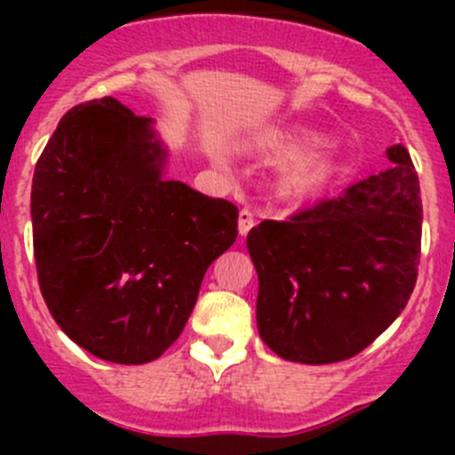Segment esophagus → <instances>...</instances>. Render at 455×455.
I'll return each instance as SVG.
<instances>
[{
    "instance_id": "1",
    "label": "esophagus",
    "mask_w": 455,
    "mask_h": 455,
    "mask_svg": "<svg viewBox=\"0 0 455 455\" xmlns=\"http://www.w3.org/2000/svg\"><path fill=\"white\" fill-rule=\"evenodd\" d=\"M252 228H255V214H252L251 209H241L239 212V235L246 236Z\"/></svg>"
}]
</instances>
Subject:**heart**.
<instances>
[{
    "mask_svg": "<svg viewBox=\"0 0 455 455\" xmlns=\"http://www.w3.org/2000/svg\"><path fill=\"white\" fill-rule=\"evenodd\" d=\"M315 140L316 136L307 132H287L268 136L262 143V150L273 159H291L280 175V191L291 203H307L316 198L331 184L335 172L331 152L316 148L300 155Z\"/></svg>",
    "mask_w": 455,
    "mask_h": 455,
    "instance_id": "1",
    "label": "heart"
}]
</instances>
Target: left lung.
<instances>
[{"instance_id":"1","label":"left lung","mask_w":455,"mask_h":455,"mask_svg":"<svg viewBox=\"0 0 455 455\" xmlns=\"http://www.w3.org/2000/svg\"><path fill=\"white\" fill-rule=\"evenodd\" d=\"M392 166L289 220H262L246 246L259 277L257 331L303 364L357 355L403 312L421 248L419 178L403 146Z\"/></svg>"}]
</instances>
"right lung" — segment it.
Masks as SVG:
<instances>
[{"instance_id": "obj_1", "label": "right lung", "mask_w": 455, "mask_h": 455, "mask_svg": "<svg viewBox=\"0 0 455 455\" xmlns=\"http://www.w3.org/2000/svg\"><path fill=\"white\" fill-rule=\"evenodd\" d=\"M166 164L152 118L114 98L70 108L36 164L40 291L59 328L107 363L162 355L236 239L239 209L168 180Z\"/></svg>"}]
</instances>
